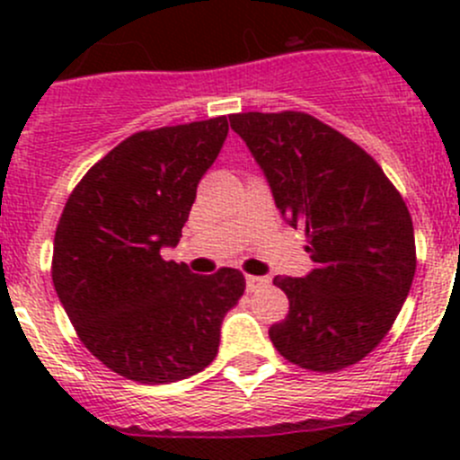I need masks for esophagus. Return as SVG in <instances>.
Masks as SVG:
<instances>
[{"mask_svg": "<svg viewBox=\"0 0 460 460\" xmlns=\"http://www.w3.org/2000/svg\"><path fill=\"white\" fill-rule=\"evenodd\" d=\"M244 280H247V291H260V289H264V287H269L271 285V278H267V276H252V273H249L247 278H244Z\"/></svg>", "mask_w": 460, "mask_h": 460, "instance_id": "1", "label": "esophagus"}]
</instances>
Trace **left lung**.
Listing matches in <instances>:
<instances>
[{
    "instance_id": "left-lung-1",
    "label": "left lung",
    "mask_w": 460,
    "mask_h": 460,
    "mask_svg": "<svg viewBox=\"0 0 460 460\" xmlns=\"http://www.w3.org/2000/svg\"><path fill=\"white\" fill-rule=\"evenodd\" d=\"M262 166L273 200L303 229L309 276H276L289 314L269 338L282 358L341 372L380 345L416 271L410 208L365 148L303 111L229 115Z\"/></svg>"
}]
</instances>
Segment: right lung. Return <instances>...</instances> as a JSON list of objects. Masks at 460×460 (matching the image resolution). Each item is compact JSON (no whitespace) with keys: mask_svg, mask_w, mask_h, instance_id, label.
<instances>
[{"mask_svg":"<svg viewBox=\"0 0 460 460\" xmlns=\"http://www.w3.org/2000/svg\"><path fill=\"white\" fill-rule=\"evenodd\" d=\"M229 122L137 131L86 171L68 196L53 243L55 291L84 347L111 372L166 385L216 358L225 314L244 276H198L162 258L175 247L202 175Z\"/></svg>","mask_w":460,"mask_h":460,"instance_id":"add662e5","label":"right lung"}]
</instances>
